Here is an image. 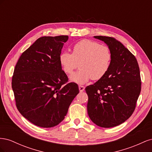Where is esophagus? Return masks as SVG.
<instances>
[{
    "label": "esophagus",
    "instance_id": "1",
    "mask_svg": "<svg viewBox=\"0 0 152 152\" xmlns=\"http://www.w3.org/2000/svg\"><path fill=\"white\" fill-rule=\"evenodd\" d=\"M79 91L80 93H82V92H83L85 89V87L84 86H79Z\"/></svg>",
    "mask_w": 152,
    "mask_h": 152
}]
</instances>
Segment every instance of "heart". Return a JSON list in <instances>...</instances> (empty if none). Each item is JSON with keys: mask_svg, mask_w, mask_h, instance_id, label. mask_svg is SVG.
<instances>
[{"mask_svg": "<svg viewBox=\"0 0 152 152\" xmlns=\"http://www.w3.org/2000/svg\"><path fill=\"white\" fill-rule=\"evenodd\" d=\"M59 63L66 73H71L78 66L80 69L70 77L72 82L84 84L90 79L99 80L107 74L111 65L112 54L106 45L90 40H83L73 46L72 54L63 52Z\"/></svg>", "mask_w": 152, "mask_h": 152, "instance_id": "b5f03b06", "label": "heart"}]
</instances>
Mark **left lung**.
I'll return each instance as SVG.
<instances>
[{"instance_id":"1","label":"left lung","mask_w":152,"mask_h":152,"mask_svg":"<svg viewBox=\"0 0 152 152\" xmlns=\"http://www.w3.org/2000/svg\"><path fill=\"white\" fill-rule=\"evenodd\" d=\"M94 37L108 45L112 59L107 74L86 87L87 113L97 126L113 127L127 120L134 111L141 92L140 68L134 55L117 39Z\"/></svg>"}]
</instances>
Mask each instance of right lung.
<instances>
[{
    "instance_id": "right-lung-1",
    "label": "right lung",
    "mask_w": 152,
    "mask_h": 152,
    "mask_svg": "<svg viewBox=\"0 0 152 152\" xmlns=\"http://www.w3.org/2000/svg\"><path fill=\"white\" fill-rule=\"evenodd\" d=\"M68 35L42 37L22 53L12 78L18 111L34 125L57 126L79 94V86L68 79L59 63Z\"/></svg>"
}]
</instances>
